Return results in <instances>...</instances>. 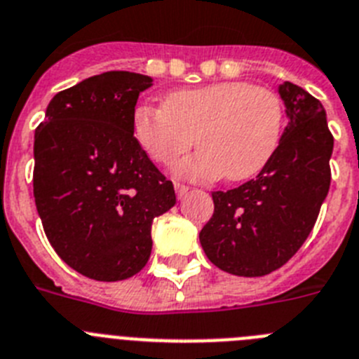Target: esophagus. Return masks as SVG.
Here are the masks:
<instances>
[{
	"instance_id": "obj_1",
	"label": "esophagus",
	"mask_w": 359,
	"mask_h": 359,
	"mask_svg": "<svg viewBox=\"0 0 359 359\" xmlns=\"http://www.w3.org/2000/svg\"><path fill=\"white\" fill-rule=\"evenodd\" d=\"M175 193H177V197L184 198L189 193V186H186V184L175 182Z\"/></svg>"
}]
</instances>
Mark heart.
Masks as SVG:
<instances>
[{
  "label": "heart",
  "instance_id": "1",
  "mask_svg": "<svg viewBox=\"0 0 359 359\" xmlns=\"http://www.w3.org/2000/svg\"><path fill=\"white\" fill-rule=\"evenodd\" d=\"M282 99L244 81H224L168 93L162 106L132 111L137 144L157 164H171L193 144L198 151L177 162L173 173L188 180L231 182L258 175L278 148Z\"/></svg>",
  "mask_w": 359,
  "mask_h": 359
}]
</instances>
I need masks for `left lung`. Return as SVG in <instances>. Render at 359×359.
Wrapping results in <instances>:
<instances>
[{
	"label": "left lung",
	"instance_id": "obj_1",
	"mask_svg": "<svg viewBox=\"0 0 359 359\" xmlns=\"http://www.w3.org/2000/svg\"><path fill=\"white\" fill-rule=\"evenodd\" d=\"M287 126L267 166L249 182L213 191L201 244L218 269L264 276L282 267L313 231L330 186L334 139L323 104L289 81L278 86Z\"/></svg>",
	"mask_w": 359,
	"mask_h": 359
}]
</instances>
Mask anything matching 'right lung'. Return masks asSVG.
<instances>
[{
	"mask_svg": "<svg viewBox=\"0 0 359 359\" xmlns=\"http://www.w3.org/2000/svg\"><path fill=\"white\" fill-rule=\"evenodd\" d=\"M154 79L104 72L55 93L34 135V198L50 245L99 282L137 274L151 255V224L175 189L132 133L139 93Z\"/></svg>",
	"mask_w": 359,
	"mask_h": 359,
	"instance_id": "obj_1",
	"label": "right lung"
}]
</instances>
